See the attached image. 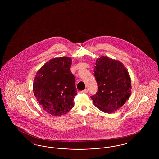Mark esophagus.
<instances>
[{
  "instance_id": "34e87169",
  "label": "esophagus",
  "mask_w": 159,
  "mask_h": 159,
  "mask_svg": "<svg viewBox=\"0 0 159 159\" xmlns=\"http://www.w3.org/2000/svg\"><path fill=\"white\" fill-rule=\"evenodd\" d=\"M80 92L81 93H88V89H84V90H83V91H80Z\"/></svg>"
}]
</instances>
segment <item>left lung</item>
Returning a JSON list of instances; mask_svg holds the SVG:
<instances>
[{
	"instance_id": "left-lung-1",
	"label": "left lung",
	"mask_w": 159,
	"mask_h": 159,
	"mask_svg": "<svg viewBox=\"0 0 159 159\" xmlns=\"http://www.w3.org/2000/svg\"><path fill=\"white\" fill-rule=\"evenodd\" d=\"M94 76L98 91L91 98L101 111L111 113L120 108L131 94V80L120 61L102 56L96 61Z\"/></svg>"
}]
</instances>
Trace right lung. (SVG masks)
Masks as SVG:
<instances>
[{
  "instance_id": "1",
  "label": "right lung",
  "mask_w": 159,
  "mask_h": 159,
  "mask_svg": "<svg viewBox=\"0 0 159 159\" xmlns=\"http://www.w3.org/2000/svg\"><path fill=\"white\" fill-rule=\"evenodd\" d=\"M71 65L70 58H53L40 68L34 78V95L43 110L53 116L65 114L74 107L77 91Z\"/></svg>"
}]
</instances>
